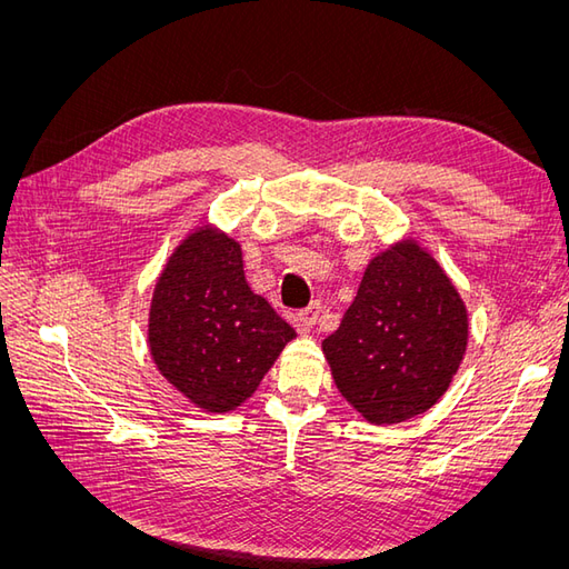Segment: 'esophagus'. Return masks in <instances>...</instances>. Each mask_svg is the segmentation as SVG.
<instances>
[{
	"instance_id": "34e87169",
	"label": "esophagus",
	"mask_w": 569,
	"mask_h": 569,
	"mask_svg": "<svg viewBox=\"0 0 569 569\" xmlns=\"http://www.w3.org/2000/svg\"><path fill=\"white\" fill-rule=\"evenodd\" d=\"M299 327L303 332H308V330H313V327L318 325V320H320V303H311L308 308H303V311L299 313Z\"/></svg>"
}]
</instances>
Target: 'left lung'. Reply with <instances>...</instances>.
Here are the masks:
<instances>
[{"label":"left lung","mask_w":569,"mask_h":569,"mask_svg":"<svg viewBox=\"0 0 569 569\" xmlns=\"http://www.w3.org/2000/svg\"><path fill=\"white\" fill-rule=\"evenodd\" d=\"M468 330V308L449 274L418 239L403 237L372 256L322 353L353 410L372 425H396L451 387Z\"/></svg>","instance_id":"8db88e82"}]
</instances>
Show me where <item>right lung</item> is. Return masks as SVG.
<instances>
[{
    "mask_svg": "<svg viewBox=\"0 0 569 569\" xmlns=\"http://www.w3.org/2000/svg\"><path fill=\"white\" fill-rule=\"evenodd\" d=\"M297 332L251 291L242 244L203 220L153 282L147 347L163 380L203 412H230Z\"/></svg>",
    "mask_w": 569,
    "mask_h": 569,
    "instance_id": "1",
    "label": "right lung"
}]
</instances>
